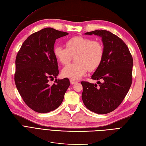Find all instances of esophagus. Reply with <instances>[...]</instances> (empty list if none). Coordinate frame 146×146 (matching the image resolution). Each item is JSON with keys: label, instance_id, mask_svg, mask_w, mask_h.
<instances>
[{"label": "esophagus", "instance_id": "34e87169", "mask_svg": "<svg viewBox=\"0 0 146 146\" xmlns=\"http://www.w3.org/2000/svg\"><path fill=\"white\" fill-rule=\"evenodd\" d=\"M70 83L72 84V85H74V84L78 83V82L77 80H73V79H70Z\"/></svg>", "mask_w": 146, "mask_h": 146}]
</instances>
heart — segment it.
<instances>
[{"instance_id":"heart-1","label":"heart","mask_w":146,"mask_h":146,"mask_svg":"<svg viewBox=\"0 0 146 146\" xmlns=\"http://www.w3.org/2000/svg\"><path fill=\"white\" fill-rule=\"evenodd\" d=\"M66 47L56 46L54 49L55 58L62 64H67L75 57L76 63L66 66L62 70V75L73 80H77L85 75L88 70L92 71L98 68L104 56V47L98 41L75 36L66 42Z\"/></svg>"}]
</instances>
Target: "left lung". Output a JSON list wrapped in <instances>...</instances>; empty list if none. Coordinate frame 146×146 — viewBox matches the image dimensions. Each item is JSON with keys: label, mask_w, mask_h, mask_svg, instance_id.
Returning <instances> with one entry per match:
<instances>
[{"label": "left lung", "mask_w": 146, "mask_h": 146, "mask_svg": "<svg viewBox=\"0 0 146 146\" xmlns=\"http://www.w3.org/2000/svg\"><path fill=\"white\" fill-rule=\"evenodd\" d=\"M102 38L103 59L92 74L97 83L82 82V98L85 107L97 114L114 111L121 104L129 92L132 82L133 62L129 48L121 38L105 30L86 32Z\"/></svg>", "instance_id": "1"}]
</instances>
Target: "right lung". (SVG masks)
<instances>
[{
  "instance_id": "right-lung-1",
  "label": "right lung",
  "mask_w": 146,
  "mask_h": 146,
  "mask_svg": "<svg viewBox=\"0 0 146 146\" xmlns=\"http://www.w3.org/2000/svg\"><path fill=\"white\" fill-rule=\"evenodd\" d=\"M68 35L50 27L43 29L30 35L17 53L16 86L24 102L35 111L46 113L59 107L70 85L68 78H56L59 70L54 54L56 39ZM54 78L55 83L50 85L48 80Z\"/></svg>"
}]
</instances>
